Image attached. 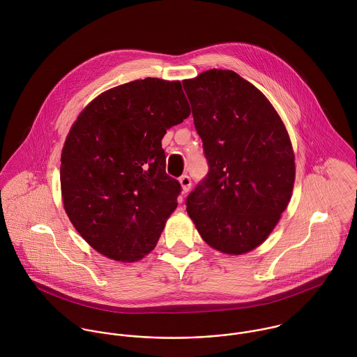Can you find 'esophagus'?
I'll list each match as a JSON object with an SVG mask.
<instances>
[{
  "label": "esophagus",
  "instance_id": "34e87169",
  "mask_svg": "<svg viewBox=\"0 0 357 357\" xmlns=\"http://www.w3.org/2000/svg\"><path fill=\"white\" fill-rule=\"evenodd\" d=\"M178 181H180V185H181L183 192L190 191V188H191V178H190L188 176H181Z\"/></svg>",
  "mask_w": 357,
  "mask_h": 357
}]
</instances>
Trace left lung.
<instances>
[{"instance_id":"left-lung-1","label":"left lung","mask_w":357,"mask_h":357,"mask_svg":"<svg viewBox=\"0 0 357 357\" xmlns=\"http://www.w3.org/2000/svg\"><path fill=\"white\" fill-rule=\"evenodd\" d=\"M183 85L208 162L187 213L211 249L246 255L266 241L291 199L289 132L266 96L231 70L211 68Z\"/></svg>"}]
</instances>
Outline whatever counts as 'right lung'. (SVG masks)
Returning a JSON list of instances; mask_svg holds the SVG:
<instances>
[{
    "instance_id": "1",
    "label": "right lung",
    "mask_w": 357,
    "mask_h": 357,
    "mask_svg": "<svg viewBox=\"0 0 357 357\" xmlns=\"http://www.w3.org/2000/svg\"><path fill=\"white\" fill-rule=\"evenodd\" d=\"M190 114L180 81L146 78L102 92L77 116L61 150V199L100 255L135 262L156 246L181 191L162 139Z\"/></svg>"
}]
</instances>
